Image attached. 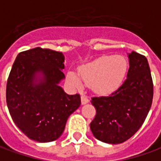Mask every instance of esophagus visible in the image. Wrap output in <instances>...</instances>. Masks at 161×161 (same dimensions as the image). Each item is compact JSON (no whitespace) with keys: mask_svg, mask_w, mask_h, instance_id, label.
Masks as SVG:
<instances>
[{"mask_svg":"<svg viewBox=\"0 0 161 161\" xmlns=\"http://www.w3.org/2000/svg\"><path fill=\"white\" fill-rule=\"evenodd\" d=\"M81 103H82V104H86L89 103V99L86 95H85V94L81 95Z\"/></svg>","mask_w":161,"mask_h":161,"instance_id":"esophagus-1","label":"esophagus"}]
</instances>
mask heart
<instances>
[{"mask_svg":"<svg viewBox=\"0 0 161 161\" xmlns=\"http://www.w3.org/2000/svg\"><path fill=\"white\" fill-rule=\"evenodd\" d=\"M128 70V61L122 55L102 56L82 66L78 70L81 78L74 72H68L67 81L76 89L85 83L91 85L94 92L111 94L122 86Z\"/></svg>","mask_w":161,"mask_h":161,"instance_id":"b5f03b06","label":"heart"}]
</instances>
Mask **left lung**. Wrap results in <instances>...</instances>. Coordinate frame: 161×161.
Masks as SVG:
<instances>
[{
  "label": "left lung",
  "instance_id": "obj_1",
  "mask_svg": "<svg viewBox=\"0 0 161 161\" xmlns=\"http://www.w3.org/2000/svg\"><path fill=\"white\" fill-rule=\"evenodd\" d=\"M127 78L109 96L93 97L96 115L90 123L97 140L110 144L124 142L133 136L148 115L153 98V83L147 58L128 53Z\"/></svg>",
  "mask_w": 161,
  "mask_h": 161
}]
</instances>
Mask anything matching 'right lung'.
<instances>
[{"label":"right lung","mask_w":161,"mask_h":161,"mask_svg":"<svg viewBox=\"0 0 161 161\" xmlns=\"http://www.w3.org/2000/svg\"><path fill=\"white\" fill-rule=\"evenodd\" d=\"M64 63L61 52L35 47L19 53L11 67L7 106L16 126L35 142L58 140L80 106V95H69L59 86L65 79Z\"/></svg>","instance_id":"add662e5"}]
</instances>
